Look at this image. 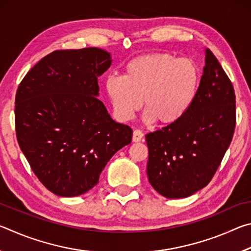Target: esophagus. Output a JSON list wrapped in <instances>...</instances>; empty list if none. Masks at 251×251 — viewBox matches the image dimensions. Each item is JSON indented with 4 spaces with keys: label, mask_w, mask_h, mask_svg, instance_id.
Instances as JSON below:
<instances>
[{
    "label": "esophagus",
    "mask_w": 251,
    "mask_h": 251,
    "mask_svg": "<svg viewBox=\"0 0 251 251\" xmlns=\"http://www.w3.org/2000/svg\"><path fill=\"white\" fill-rule=\"evenodd\" d=\"M143 138H144L143 131L139 130V129H135L134 133H133V142H135V143L141 142V141H143Z\"/></svg>",
    "instance_id": "1"
}]
</instances>
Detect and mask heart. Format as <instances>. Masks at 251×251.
Listing matches in <instances>:
<instances>
[{"label":"heart","mask_w":251,"mask_h":251,"mask_svg":"<svg viewBox=\"0 0 251 251\" xmlns=\"http://www.w3.org/2000/svg\"><path fill=\"white\" fill-rule=\"evenodd\" d=\"M199 77L198 66L192 59L155 52L131 59L123 76L106 79L105 88L120 121L131 120L144 101V121L171 125L193 105Z\"/></svg>","instance_id":"obj_1"}]
</instances>
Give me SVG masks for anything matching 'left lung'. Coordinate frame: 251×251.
Instances as JSON below:
<instances>
[{
	"mask_svg": "<svg viewBox=\"0 0 251 251\" xmlns=\"http://www.w3.org/2000/svg\"><path fill=\"white\" fill-rule=\"evenodd\" d=\"M196 99L174 124L146 135L147 176L157 193L185 198L206 187L230 145L236 96L230 79L209 49Z\"/></svg>",
	"mask_w": 251,
	"mask_h": 251,
	"instance_id": "1",
	"label": "left lung"
}]
</instances>
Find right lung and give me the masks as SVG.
Returning <instances> with one entry per match:
<instances>
[{
	"mask_svg": "<svg viewBox=\"0 0 251 251\" xmlns=\"http://www.w3.org/2000/svg\"><path fill=\"white\" fill-rule=\"evenodd\" d=\"M110 64V54L97 48L54 50L19 85L20 148L40 181L57 196L87 193L112 156L131 142L130 127L114 121L97 99V78Z\"/></svg>",
	"mask_w": 251,
	"mask_h": 251,
	"instance_id": "1",
	"label": "right lung"
}]
</instances>
